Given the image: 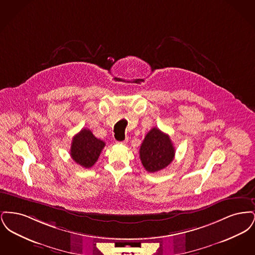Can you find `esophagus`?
I'll list each match as a JSON object with an SVG mask.
<instances>
[{"label":"esophagus","mask_w":255,"mask_h":255,"mask_svg":"<svg viewBox=\"0 0 255 255\" xmlns=\"http://www.w3.org/2000/svg\"><path fill=\"white\" fill-rule=\"evenodd\" d=\"M127 142H128V139H125V140H123V141H119V142H117V143H118V144H123V145H125Z\"/></svg>","instance_id":"esophagus-1"}]
</instances>
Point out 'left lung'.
Returning a JSON list of instances; mask_svg holds the SVG:
<instances>
[{
  "label": "left lung",
  "instance_id": "8db88e82",
  "mask_svg": "<svg viewBox=\"0 0 255 255\" xmlns=\"http://www.w3.org/2000/svg\"><path fill=\"white\" fill-rule=\"evenodd\" d=\"M175 157V148L167 133L158 128L146 134L139 149V158L146 171L155 173L167 167Z\"/></svg>",
  "mask_w": 255,
  "mask_h": 255
}]
</instances>
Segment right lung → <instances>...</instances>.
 <instances>
[{"label": "right lung", "instance_id": "obj_1", "mask_svg": "<svg viewBox=\"0 0 255 255\" xmlns=\"http://www.w3.org/2000/svg\"><path fill=\"white\" fill-rule=\"evenodd\" d=\"M105 142L96 137L91 130L82 129L73 137L71 157L82 167H92L100 156Z\"/></svg>", "mask_w": 255, "mask_h": 255}]
</instances>
